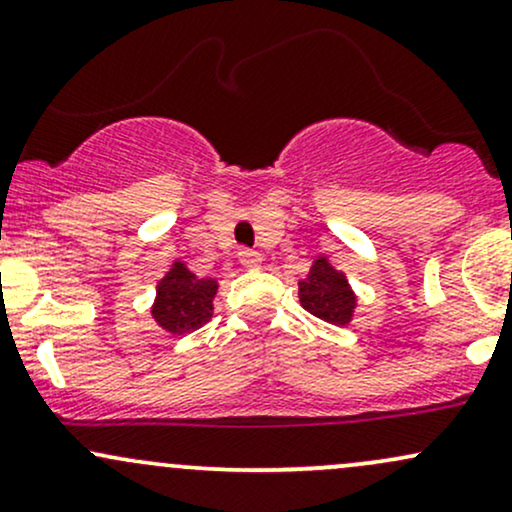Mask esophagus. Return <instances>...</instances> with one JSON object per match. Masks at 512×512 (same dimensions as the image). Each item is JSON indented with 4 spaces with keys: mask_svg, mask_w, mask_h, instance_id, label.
Masks as SVG:
<instances>
[{
    "mask_svg": "<svg viewBox=\"0 0 512 512\" xmlns=\"http://www.w3.org/2000/svg\"><path fill=\"white\" fill-rule=\"evenodd\" d=\"M238 260H240V264H243V267L257 269L262 264V255H260V252H255V250H240Z\"/></svg>",
    "mask_w": 512,
    "mask_h": 512,
    "instance_id": "1",
    "label": "esophagus"
}]
</instances>
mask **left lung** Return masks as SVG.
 I'll return each mask as SVG.
<instances>
[{
  "label": "left lung",
  "mask_w": 512,
  "mask_h": 512,
  "mask_svg": "<svg viewBox=\"0 0 512 512\" xmlns=\"http://www.w3.org/2000/svg\"><path fill=\"white\" fill-rule=\"evenodd\" d=\"M298 301L310 315L337 327L351 325L358 308L354 286L327 255H317L310 272L298 281Z\"/></svg>",
  "instance_id": "obj_1"
}]
</instances>
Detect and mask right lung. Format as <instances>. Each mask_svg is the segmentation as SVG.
Returning a JSON list of instances; mask_svg holds the SVG:
<instances>
[{
    "label": "right lung",
    "instance_id": "1",
    "mask_svg": "<svg viewBox=\"0 0 512 512\" xmlns=\"http://www.w3.org/2000/svg\"><path fill=\"white\" fill-rule=\"evenodd\" d=\"M216 291L219 281L211 276H197L187 262L173 260L168 272L156 281L151 317L163 332L175 337L195 332L214 315Z\"/></svg>",
    "mask_w": 512,
    "mask_h": 512
}]
</instances>
